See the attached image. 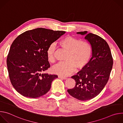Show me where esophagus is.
<instances>
[{
	"label": "esophagus",
	"instance_id": "34e87169",
	"mask_svg": "<svg viewBox=\"0 0 123 123\" xmlns=\"http://www.w3.org/2000/svg\"><path fill=\"white\" fill-rule=\"evenodd\" d=\"M58 78L61 79H66L67 78L65 77H62V76H58Z\"/></svg>",
	"mask_w": 123,
	"mask_h": 123
}]
</instances>
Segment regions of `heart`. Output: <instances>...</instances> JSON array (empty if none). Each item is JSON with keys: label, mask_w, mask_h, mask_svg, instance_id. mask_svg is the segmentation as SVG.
Segmentation results:
<instances>
[{"label": "heart", "mask_w": 123, "mask_h": 123, "mask_svg": "<svg viewBox=\"0 0 123 123\" xmlns=\"http://www.w3.org/2000/svg\"><path fill=\"white\" fill-rule=\"evenodd\" d=\"M59 46L67 51L65 62L58 63L52 68L53 73L60 76H67L73 74L75 69H82L89 62L92 53L90 43L71 36L62 39L59 42ZM55 44H51L48 47L46 53L48 60L51 63L55 61Z\"/></svg>", "instance_id": "b5f03b06"}]
</instances>
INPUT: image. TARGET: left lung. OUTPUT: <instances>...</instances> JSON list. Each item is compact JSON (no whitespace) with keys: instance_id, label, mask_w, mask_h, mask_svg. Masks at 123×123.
Segmentation results:
<instances>
[{"instance_id":"8db88e82","label":"left lung","mask_w":123,"mask_h":123,"mask_svg":"<svg viewBox=\"0 0 123 123\" xmlns=\"http://www.w3.org/2000/svg\"><path fill=\"white\" fill-rule=\"evenodd\" d=\"M77 34L86 35L92 48V57L86 66L76 75L72 77L75 86L67 90L74 98L81 101L92 99L97 96L107 84L112 68L113 59L107 42L100 37L86 31Z\"/></svg>"}]
</instances>
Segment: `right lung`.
I'll list each match as a JSON object with an SVG mask.
<instances>
[{
  "label": "right lung",
  "instance_id": "right-lung-1",
  "mask_svg": "<svg viewBox=\"0 0 123 123\" xmlns=\"http://www.w3.org/2000/svg\"><path fill=\"white\" fill-rule=\"evenodd\" d=\"M65 31L37 28L26 31L12 44L7 58L11 82L22 95L32 98L47 93L57 75L41 74L50 67L46 51Z\"/></svg>",
  "mask_w": 123,
  "mask_h": 123
}]
</instances>
